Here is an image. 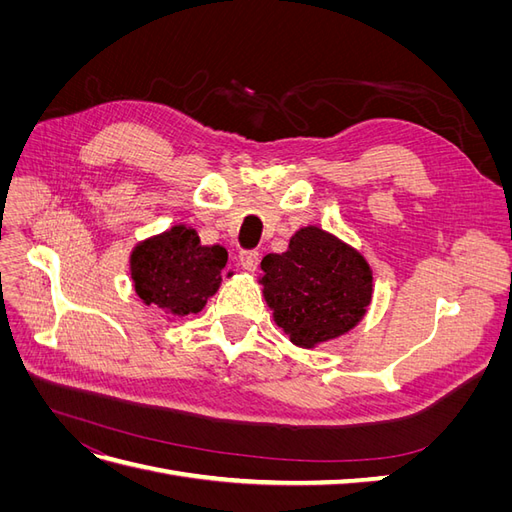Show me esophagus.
I'll return each instance as SVG.
<instances>
[{
  "mask_svg": "<svg viewBox=\"0 0 512 512\" xmlns=\"http://www.w3.org/2000/svg\"><path fill=\"white\" fill-rule=\"evenodd\" d=\"M239 262H241V267H243L245 271L254 273V271L258 269L260 254H258V252H241V254H239Z\"/></svg>",
  "mask_w": 512,
  "mask_h": 512,
  "instance_id": "1",
  "label": "esophagus"
}]
</instances>
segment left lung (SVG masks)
<instances>
[{"mask_svg": "<svg viewBox=\"0 0 512 512\" xmlns=\"http://www.w3.org/2000/svg\"><path fill=\"white\" fill-rule=\"evenodd\" d=\"M258 284L294 346L316 348L359 324L374 297V271L350 243L316 224L299 228L282 254L260 262Z\"/></svg>", "mask_w": 512, "mask_h": 512, "instance_id": "8db88e82", "label": "left lung"}]
</instances>
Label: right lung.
Segmentation results:
<instances>
[{
    "label": "right lung",
    "mask_w": 512,
    "mask_h": 512,
    "mask_svg": "<svg viewBox=\"0 0 512 512\" xmlns=\"http://www.w3.org/2000/svg\"><path fill=\"white\" fill-rule=\"evenodd\" d=\"M226 260V247L203 245L196 228L175 224L132 247L130 275L138 299L175 320L198 314L220 290Z\"/></svg>",
    "instance_id": "right-lung-1"
}]
</instances>
